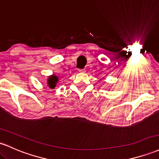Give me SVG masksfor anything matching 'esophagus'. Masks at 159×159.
<instances>
[{
    "instance_id": "esophagus-1",
    "label": "esophagus",
    "mask_w": 159,
    "mask_h": 159,
    "mask_svg": "<svg viewBox=\"0 0 159 159\" xmlns=\"http://www.w3.org/2000/svg\"><path fill=\"white\" fill-rule=\"evenodd\" d=\"M78 71H79V72H85V69H79V70H78Z\"/></svg>"
}]
</instances>
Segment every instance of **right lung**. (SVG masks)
Returning a JSON list of instances; mask_svg holds the SVG:
<instances>
[{
    "instance_id": "right-lung-1",
    "label": "right lung",
    "mask_w": 159,
    "mask_h": 159,
    "mask_svg": "<svg viewBox=\"0 0 159 159\" xmlns=\"http://www.w3.org/2000/svg\"><path fill=\"white\" fill-rule=\"evenodd\" d=\"M59 82V78L58 76L56 75H50L47 79V85L49 88L54 89L57 86V83Z\"/></svg>"
}]
</instances>
